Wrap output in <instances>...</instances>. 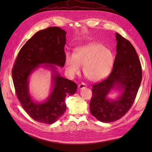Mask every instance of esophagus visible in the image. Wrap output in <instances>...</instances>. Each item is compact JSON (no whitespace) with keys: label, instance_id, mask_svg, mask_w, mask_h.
<instances>
[{"label":"esophagus","instance_id":"1","mask_svg":"<svg viewBox=\"0 0 152 152\" xmlns=\"http://www.w3.org/2000/svg\"><path fill=\"white\" fill-rule=\"evenodd\" d=\"M87 87V85L84 83H81V84H79V86H78V88L79 89H84V88H86V87Z\"/></svg>","mask_w":152,"mask_h":152}]
</instances>
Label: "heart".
<instances>
[{
	"label": "heart",
	"instance_id": "b5f03b06",
	"mask_svg": "<svg viewBox=\"0 0 152 152\" xmlns=\"http://www.w3.org/2000/svg\"><path fill=\"white\" fill-rule=\"evenodd\" d=\"M114 63L113 55L105 46L90 44L77 48L74 55L66 53V69L71 76L77 74L80 66H84L86 77L92 81H99L110 73Z\"/></svg>",
	"mask_w": 152,
	"mask_h": 152
}]
</instances>
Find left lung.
<instances>
[{
	"label": "left lung",
	"mask_w": 152,
	"mask_h": 152,
	"mask_svg": "<svg viewBox=\"0 0 152 152\" xmlns=\"http://www.w3.org/2000/svg\"><path fill=\"white\" fill-rule=\"evenodd\" d=\"M116 39L112 71L107 78L92 86L90 111L103 123L113 122L125 115L133 105L142 81L141 64L134 46L118 33ZM114 87L122 94L117 100H111L106 96Z\"/></svg>",
	"instance_id": "left-lung-1"
}]
</instances>
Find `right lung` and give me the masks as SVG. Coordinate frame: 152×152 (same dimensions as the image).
I'll use <instances>...</instances> for the list:
<instances>
[{"mask_svg":"<svg viewBox=\"0 0 152 152\" xmlns=\"http://www.w3.org/2000/svg\"><path fill=\"white\" fill-rule=\"evenodd\" d=\"M66 34L65 31L57 26L37 32L20 49L12 69L17 98L30 117L39 123L53 124L57 121L66 111V97L76 92L77 84L61 77L53 65H65ZM40 64H53L45 66L50 67L53 71V89L45 102L39 104L30 96L28 78Z\"/></svg>","mask_w":152,"mask_h":152,"instance_id":"right-lung-1","label":"right lung"}]
</instances>
